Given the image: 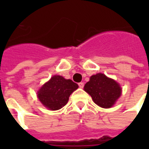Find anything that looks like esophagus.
Instances as JSON below:
<instances>
[{"label":"esophagus","instance_id":"esophagus-1","mask_svg":"<svg viewBox=\"0 0 149 149\" xmlns=\"http://www.w3.org/2000/svg\"><path fill=\"white\" fill-rule=\"evenodd\" d=\"M84 83L81 82V83H79V88H84Z\"/></svg>","mask_w":149,"mask_h":149}]
</instances>
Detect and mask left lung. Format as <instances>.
<instances>
[{
	"mask_svg": "<svg viewBox=\"0 0 149 149\" xmlns=\"http://www.w3.org/2000/svg\"><path fill=\"white\" fill-rule=\"evenodd\" d=\"M84 91L91 96L96 104L104 108L111 107L121 94L120 85L102 73L93 75L85 84Z\"/></svg>",
	"mask_w": 149,
	"mask_h": 149,
	"instance_id": "1",
	"label": "left lung"
}]
</instances>
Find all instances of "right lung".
<instances>
[{
    "label": "right lung",
    "instance_id": "right-lung-1",
    "mask_svg": "<svg viewBox=\"0 0 149 149\" xmlns=\"http://www.w3.org/2000/svg\"><path fill=\"white\" fill-rule=\"evenodd\" d=\"M78 88L77 84L61 76H54L38 92L41 103L52 111L59 110L67 104L70 94Z\"/></svg>",
    "mask_w": 149,
    "mask_h": 149
}]
</instances>
